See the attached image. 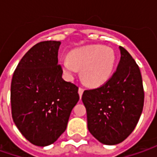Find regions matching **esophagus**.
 <instances>
[{
  "mask_svg": "<svg viewBox=\"0 0 157 157\" xmlns=\"http://www.w3.org/2000/svg\"><path fill=\"white\" fill-rule=\"evenodd\" d=\"M83 93H84V89H83L82 87L78 88V94H79V97H80V98L82 97V94H83Z\"/></svg>",
  "mask_w": 157,
  "mask_h": 157,
  "instance_id": "obj_1",
  "label": "esophagus"
}]
</instances>
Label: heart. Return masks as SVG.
I'll use <instances>...</instances> for the list:
<instances>
[{"label": "heart", "instance_id": "heart-1", "mask_svg": "<svg viewBox=\"0 0 157 157\" xmlns=\"http://www.w3.org/2000/svg\"><path fill=\"white\" fill-rule=\"evenodd\" d=\"M116 55L107 46L89 45L73 50L64 58L61 67L63 73L73 78L81 70V79L89 86H100L112 76Z\"/></svg>", "mask_w": 157, "mask_h": 157}]
</instances>
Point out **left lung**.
<instances>
[{"label": "left lung", "mask_w": 157, "mask_h": 157, "mask_svg": "<svg viewBox=\"0 0 157 157\" xmlns=\"http://www.w3.org/2000/svg\"><path fill=\"white\" fill-rule=\"evenodd\" d=\"M121 60L112 77L101 86L86 90L82 101L86 108L89 132L101 143L115 145L129 136L144 104L142 78L138 64L120 46Z\"/></svg>", "instance_id": "1"}]
</instances>
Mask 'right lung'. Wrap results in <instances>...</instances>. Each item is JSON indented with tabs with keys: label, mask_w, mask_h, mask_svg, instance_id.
Instances as JSON below:
<instances>
[{
	"label": "right lung",
	"mask_w": 157,
	"mask_h": 157,
	"mask_svg": "<svg viewBox=\"0 0 157 157\" xmlns=\"http://www.w3.org/2000/svg\"><path fill=\"white\" fill-rule=\"evenodd\" d=\"M60 44L44 41L34 45L19 62L11 82L13 121L29 142L40 147L52 144L65 131L79 100L78 87L62 78Z\"/></svg>",
	"instance_id": "1"
}]
</instances>
